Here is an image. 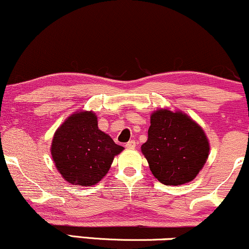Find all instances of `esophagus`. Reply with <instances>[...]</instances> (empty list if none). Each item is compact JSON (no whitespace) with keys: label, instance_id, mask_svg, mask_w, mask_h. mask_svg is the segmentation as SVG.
I'll use <instances>...</instances> for the list:
<instances>
[{"label":"esophagus","instance_id":"1","mask_svg":"<svg viewBox=\"0 0 249 249\" xmlns=\"http://www.w3.org/2000/svg\"><path fill=\"white\" fill-rule=\"evenodd\" d=\"M136 144H137L136 141H133V139H132V141L127 142L126 144H125V146H126V148H134V147H136Z\"/></svg>","mask_w":249,"mask_h":249}]
</instances>
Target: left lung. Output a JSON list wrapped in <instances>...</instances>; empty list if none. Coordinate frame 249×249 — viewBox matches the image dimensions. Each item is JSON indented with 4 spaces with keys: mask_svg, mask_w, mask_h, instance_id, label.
Segmentation results:
<instances>
[{
    "mask_svg": "<svg viewBox=\"0 0 249 249\" xmlns=\"http://www.w3.org/2000/svg\"><path fill=\"white\" fill-rule=\"evenodd\" d=\"M142 152L161 184L177 186L196 178L207 160L210 145L202 128L185 113L158 110L151 116Z\"/></svg>",
    "mask_w": 249,
    "mask_h": 249,
    "instance_id": "8db88e82",
    "label": "left lung"
}]
</instances>
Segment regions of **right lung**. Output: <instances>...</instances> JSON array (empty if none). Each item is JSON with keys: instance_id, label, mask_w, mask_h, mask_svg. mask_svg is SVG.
I'll use <instances>...</instances> for the list:
<instances>
[{"instance_id": "1", "label": "right lung", "mask_w": 249, "mask_h": 249, "mask_svg": "<svg viewBox=\"0 0 249 249\" xmlns=\"http://www.w3.org/2000/svg\"><path fill=\"white\" fill-rule=\"evenodd\" d=\"M123 148L99 130L95 113L83 111L73 113L56 131L51 154L68 182L91 186L107 173L113 157Z\"/></svg>"}]
</instances>
